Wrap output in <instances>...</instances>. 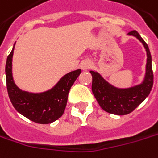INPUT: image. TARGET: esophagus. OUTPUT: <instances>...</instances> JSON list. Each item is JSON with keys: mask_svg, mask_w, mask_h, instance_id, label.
Instances as JSON below:
<instances>
[{"mask_svg": "<svg viewBox=\"0 0 158 158\" xmlns=\"http://www.w3.org/2000/svg\"><path fill=\"white\" fill-rule=\"evenodd\" d=\"M91 66H92V64L90 60H83L81 63V67L83 68V70H87V69L91 68Z\"/></svg>", "mask_w": 158, "mask_h": 158, "instance_id": "34e87169", "label": "esophagus"}]
</instances>
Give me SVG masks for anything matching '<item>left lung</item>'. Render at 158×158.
<instances>
[{"label":"left lung","mask_w":158,"mask_h":158,"mask_svg":"<svg viewBox=\"0 0 158 158\" xmlns=\"http://www.w3.org/2000/svg\"><path fill=\"white\" fill-rule=\"evenodd\" d=\"M128 35L136 37L146 50V70L141 83L129 88H118L108 83L98 72L90 71L92 75L91 91L100 107L107 113L118 115L133 111L148 96L153 86L152 59L148 46L137 31H131Z\"/></svg>","instance_id":"left-lung-1"}]
</instances>
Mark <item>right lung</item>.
Segmentation results:
<instances>
[{
	"label": "right lung",
	"mask_w": 158,
	"mask_h": 158,
	"mask_svg": "<svg viewBox=\"0 0 158 158\" xmlns=\"http://www.w3.org/2000/svg\"><path fill=\"white\" fill-rule=\"evenodd\" d=\"M14 48L15 44L7 58L5 67L7 90L13 106L22 115L37 123L46 124L58 120L64 114L68 92L82 70L76 69L63 75L48 91L36 93L22 91L15 83L12 75Z\"/></svg>",
	"instance_id": "1"
}]
</instances>
